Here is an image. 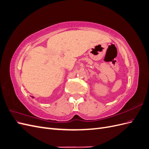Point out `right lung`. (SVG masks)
<instances>
[{
	"instance_id": "1",
	"label": "right lung",
	"mask_w": 149,
	"mask_h": 149,
	"mask_svg": "<svg viewBox=\"0 0 149 149\" xmlns=\"http://www.w3.org/2000/svg\"><path fill=\"white\" fill-rule=\"evenodd\" d=\"M31 97H32V98H33L34 97H33V96H31Z\"/></svg>"
}]
</instances>
